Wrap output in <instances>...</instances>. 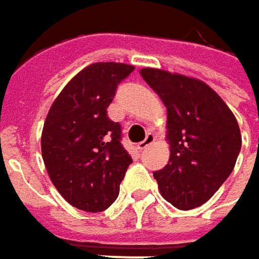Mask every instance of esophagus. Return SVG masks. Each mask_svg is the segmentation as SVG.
Masks as SVG:
<instances>
[{"label":"esophagus","mask_w":259,"mask_h":259,"mask_svg":"<svg viewBox=\"0 0 259 259\" xmlns=\"http://www.w3.org/2000/svg\"><path fill=\"white\" fill-rule=\"evenodd\" d=\"M153 142H155V136H153L152 133H148V135H146V139L142 141L141 143H138V149H139V151H143V149H146L149 145H152Z\"/></svg>","instance_id":"1"}]
</instances>
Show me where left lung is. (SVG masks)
<instances>
[{
  "label": "left lung",
  "instance_id": "1",
  "mask_svg": "<svg viewBox=\"0 0 259 259\" xmlns=\"http://www.w3.org/2000/svg\"><path fill=\"white\" fill-rule=\"evenodd\" d=\"M166 107L169 161L155 171L162 197L180 210L204 204L226 181L241 151L239 124L203 81L155 68L141 69Z\"/></svg>",
  "mask_w": 259,
  "mask_h": 259
}]
</instances>
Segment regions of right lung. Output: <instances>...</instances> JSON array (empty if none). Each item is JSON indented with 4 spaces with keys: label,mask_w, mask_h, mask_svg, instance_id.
<instances>
[{
    "label": "right lung",
    "mask_w": 259,
    "mask_h": 259,
    "mask_svg": "<svg viewBox=\"0 0 259 259\" xmlns=\"http://www.w3.org/2000/svg\"><path fill=\"white\" fill-rule=\"evenodd\" d=\"M135 66L97 62L65 85L41 132V156L53 186L73 207L103 211L118 196L132 163L121 127L107 116L117 85Z\"/></svg>",
    "instance_id": "obj_1"
}]
</instances>
